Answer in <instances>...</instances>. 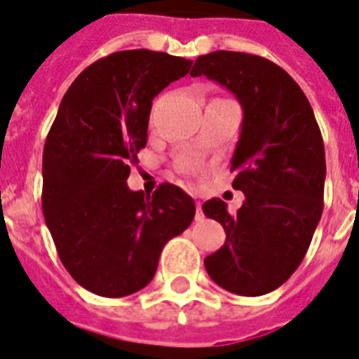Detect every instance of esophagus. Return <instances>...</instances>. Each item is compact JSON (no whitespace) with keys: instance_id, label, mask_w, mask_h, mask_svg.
I'll return each instance as SVG.
<instances>
[{"instance_id":"esophagus-1","label":"esophagus","mask_w":359,"mask_h":359,"mask_svg":"<svg viewBox=\"0 0 359 359\" xmlns=\"http://www.w3.org/2000/svg\"><path fill=\"white\" fill-rule=\"evenodd\" d=\"M196 219H203V208H201V203L199 201L196 203Z\"/></svg>"}]
</instances>
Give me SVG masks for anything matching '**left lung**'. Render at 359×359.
Here are the masks:
<instances>
[{"instance_id": "obj_1", "label": "left lung", "mask_w": 359, "mask_h": 359, "mask_svg": "<svg viewBox=\"0 0 359 359\" xmlns=\"http://www.w3.org/2000/svg\"><path fill=\"white\" fill-rule=\"evenodd\" d=\"M190 74L229 89L244 111L231 171L245 201L236 214L218 197L203 205L227 233L205 268L229 292L266 294L300 266L323 216V135L300 86L268 59L218 50L197 57Z\"/></svg>"}]
</instances>
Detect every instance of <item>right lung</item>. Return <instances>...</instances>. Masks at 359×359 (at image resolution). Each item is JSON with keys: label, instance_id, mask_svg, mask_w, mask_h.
I'll return each instance as SVG.
<instances>
[{"label": "right lung", "instance_id": "add662e5", "mask_svg": "<svg viewBox=\"0 0 359 359\" xmlns=\"http://www.w3.org/2000/svg\"><path fill=\"white\" fill-rule=\"evenodd\" d=\"M190 67L162 52H115L87 67L59 104L42 154V212L63 266L95 294L121 298L151 283L163 245L196 216L179 186L145 196L126 184L147 145L152 98Z\"/></svg>", "mask_w": 359, "mask_h": 359}]
</instances>
